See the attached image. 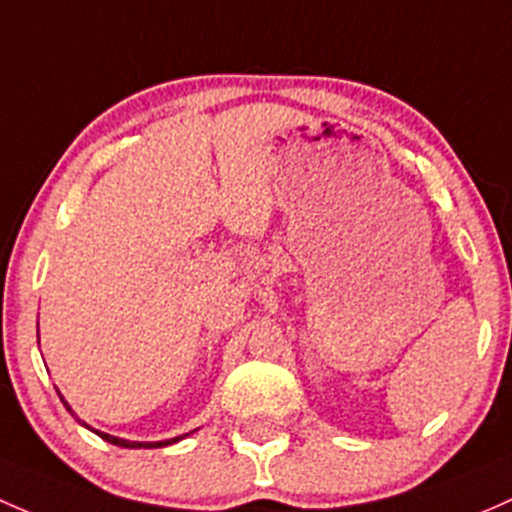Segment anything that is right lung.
<instances>
[{
	"label": "right lung",
	"instance_id": "right-lung-1",
	"mask_svg": "<svg viewBox=\"0 0 512 512\" xmlns=\"http://www.w3.org/2000/svg\"><path fill=\"white\" fill-rule=\"evenodd\" d=\"M59 397H61V392H59ZM61 402H63V407L68 409V412H71L73 416H76V412H73L71 407H68V402L66 399L61 397ZM76 421L81 426H86L88 431H93V434H98L100 439L103 441H108V444H113V446H120V449H162V446H170V444H177V441H182L184 436H189V434H182V436H175V439H165V441H128V439H120V436H113V434H105V431H98V429H93V426H88L86 421L83 419H78L76 416ZM197 431V429H194Z\"/></svg>",
	"mask_w": 512,
	"mask_h": 512
}]
</instances>
